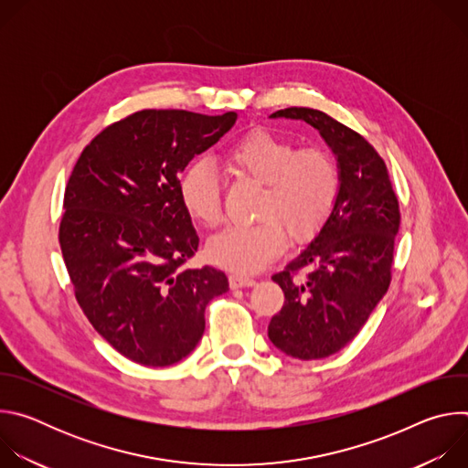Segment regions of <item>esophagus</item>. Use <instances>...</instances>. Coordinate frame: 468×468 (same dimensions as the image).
<instances>
[{
  "mask_svg": "<svg viewBox=\"0 0 468 468\" xmlns=\"http://www.w3.org/2000/svg\"><path fill=\"white\" fill-rule=\"evenodd\" d=\"M229 285H231V289L251 287V285H255V280H253V278H248V276H242V274H231V276H229Z\"/></svg>",
  "mask_w": 468,
  "mask_h": 468,
  "instance_id": "1",
  "label": "esophagus"
}]
</instances>
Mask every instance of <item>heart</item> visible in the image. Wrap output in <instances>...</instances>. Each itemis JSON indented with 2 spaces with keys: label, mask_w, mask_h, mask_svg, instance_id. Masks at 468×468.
Listing matches in <instances>:
<instances>
[{
  "label": "heart",
  "mask_w": 468,
  "mask_h": 468,
  "mask_svg": "<svg viewBox=\"0 0 468 468\" xmlns=\"http://www.w3.org/2000/svg\"><path fill=\"white\" fill-rule=\"evenodd\" d=\"M224 168L264 186L257 218L250 226L228 228L209 240L213 262L235 272H257L287 246V233L302 242L314 237L339 202L343 177L339 163L318 146L298 148L274 131L255 127L222 154ZM185 213L199 226L215 228L222 218V188L213 170L190 163L177 179Z\"/></svg>",
  "instance_id": "b5f03b06"
}]
</instances>
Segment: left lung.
Returning <instances> with one entry per match:
<instances>
[{
	"label": "left lung",
	"mask_w": 468,
	"mask_h": 468,
	"mask_svg": "<svg viewBox=\"0 0 468 468\" xmlns=\"http://www.w3.org/2000/svg\"><path fill=\"white\" fill-rule=\"evenodd\" d=\"M272 116L318 129L341 168L335 211L285 271L272 276L285 294L269 324L272 345L302 361L324 359L352 343L390 285L399 206L383 157L357 131L309 107Z\"/></svg>",
	"instance_id": "8db88e82"
}]
</instances>
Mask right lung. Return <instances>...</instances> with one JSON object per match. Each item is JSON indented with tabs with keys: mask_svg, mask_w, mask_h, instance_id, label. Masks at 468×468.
Instances as JSON below:
<instances>
[{
	"mask_svg": "<svg viewBox=\"0 0 468 468\" xmlns=\"http://www.w3.org/2000/svg\"><path fill=\"white\" fill-rule=\"evenodd\" d=\"M235 122L237 112L137 111L87 144L66 183L58 244L76 300L100 335L139 365L186 357L204 335L207 303L229 289L222 271L185 266L199 239L177 176Z\"/></svg>",
	"mask_w": 468,
	"mask_h": 468,
	"instance_id": "obj_1",
	"label": "right lung"
}]
</instances>
